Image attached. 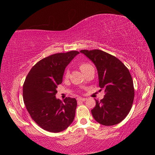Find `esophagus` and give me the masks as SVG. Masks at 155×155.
Returning a JSON list of instances; mask_svg holds the SVG:
<instances>
[{
	"mask_svg": "<svg viewBox=\"0 0 155 155\" xmlns=\"http://www.w3.org/2000/svg\"><path fill=\"white\" fill-rule=\"evenodd\" d=\"M87 98H77V101L79 102V101H85Z\"/></svg>",
	"mask_w": 155,
	"mask_h": 155,
	"instance_id": "34e87169",
	"label": "esophagus"
}]
</instances>
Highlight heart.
<instances>
[{
	"label": "heart",
	"instance_id": "b5f03b06",
	"mask_svg": "<svg viewBox=\"0 0 155 155\" xmlns=\"http://www.w3.org/2000/svg\"><path fill=\"white\" fill-rule=\"evenodd\" d=\"M90 66H91V65L90 64H87V63H85V62H83V63H81V64H79V68H80V70H81V71H82L83 72L85 71V70L87 69V68H89ZM69 76H70V72H69V71H68V70H67L66 72H65V78H68L69 77Z\"/></svg>",
	"mask_w": 155,
	"mask_h": 155
}]
</instances>
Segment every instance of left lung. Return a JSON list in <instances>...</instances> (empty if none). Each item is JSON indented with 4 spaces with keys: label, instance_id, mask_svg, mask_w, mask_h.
I'll use <instances>...</instances> for the list:
<instances>
[{
    "label": "left lung",
    "instance_id": "1",
    "mask_svg": "<svg viewBox=\"0 0 155 155\" xmlns=\"http://www.w3.org/2000/svg\"><path fill=\"white\" fill-rule=\"evenodd\" d=\"M98 70L99 87L105 95L96 100L91 114L96 122L113 126L124 120L130 111L134 100L133 81L128 68L117 57L101 50H81Z\"/></svg>",
    "mask_w": 155,
    "mask_h": 155
}]
</instances>
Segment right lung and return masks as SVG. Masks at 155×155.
Wrapping results in <instances>:
<instances>
[{"mask_svg":"<svg viewBox=\"0 0 155 155\" xmlns=\"http://www.w3.org/2000/svg\"><path fill=\"white\" fill-rule=\"evenodd\" d=\"M79 52L52 54L34 65L23 85V100L31 118L51 133L64 130L74 119L77 103L68 97L64 103L57 99V85L62 83L67 65Z\"/></svg>","mask_w":155,"mask_h":155,"instance_id":"obj_1","label":"right lung"}]
</instances>
